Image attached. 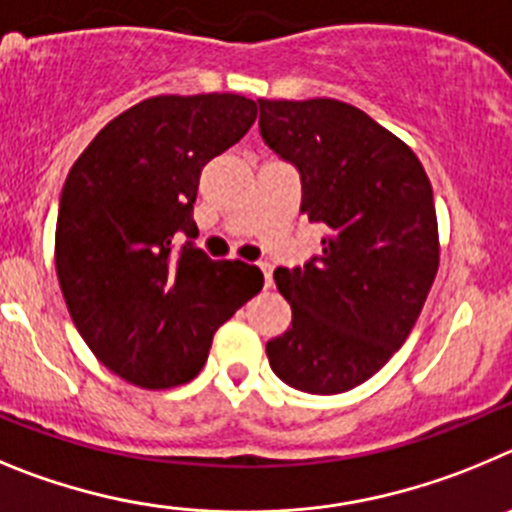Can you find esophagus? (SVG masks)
Instances as JSON below:
<instances>
[{
	"label": "esophagus",
	"instance_id": "esophagus-1",
	"mask_svg": "<svg viewBox=\"0 0 512 512\" xmlns=\"http://www.w3.org/2000/svg\"><path fill=\"white\" fill-rule=\"evenodd\" d=\"M260 270H262V278H265V288H270V285H273V265L262 262Z\"/></svg>",
	"mask_w": 512,
	"mask_h": 512
}]
</instances>
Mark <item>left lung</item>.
Here are the masks:
<instances>
[{
	"label": "left lung",
	"instance_id": "1",
	"mask_svg": "<svg viewBox=\"0 0 512 512\" xmlns=\"http://www.w3.org/2000/svg\"><path fill=\"white\" fill-rule=\"evenodd\" d=\"M257 104L265 145L301 173V214L324 229L319 257L275 270L293 321L267 359L290 388L347 393L398 352L434 285L431 181L411 147L352 104Z\"/></svg>",
	"mask_w": 512,
	"mask_h": 512
}]
</instances>
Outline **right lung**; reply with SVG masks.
<instances>
[{
	"label": "right lung",
	"mask_w": 512,
	"mask_h": 512,
	"mask_svg": "<svg viewBox=\"0 0 512 512\" xmlns=\"http://www.w3.org/2000/svg\"><path fill=\"white\" fill-rule=\"evenodd\" d=\"M255 117L239 94L153 96L114 117L68 173L58 283L96 359L137 388L193 380L216 329L260 293V267L209 260L193 245L201 170ZM178 233L189 237L181 251Z\"/></svg>",
	"instance_id": "1"
}]
</instances>
